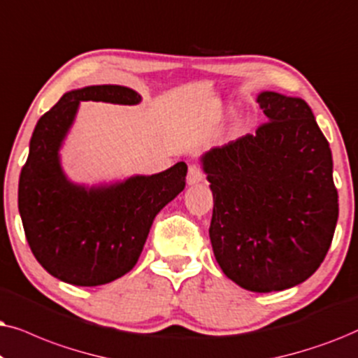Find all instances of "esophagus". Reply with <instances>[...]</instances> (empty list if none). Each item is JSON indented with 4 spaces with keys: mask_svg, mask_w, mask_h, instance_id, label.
Masks as SVG:
<instances>
[{
    "mask_svg": "<svg viewBox=\"0 0 358 358\" xmlns=\"http://www.w3.org/2000/svg\"><path fill=\"white\" fill-rule=\"evenodd\" d=\"M187 180H188V185H198V183H201L203 180H204L203 170L199 169L198 165H189Z\"/></svg>",
    "mask_w": 358,
    "mask_h": 358,
    "instance_id": "esophagus-1",
    "label": "esophagus"
}]
</instances>
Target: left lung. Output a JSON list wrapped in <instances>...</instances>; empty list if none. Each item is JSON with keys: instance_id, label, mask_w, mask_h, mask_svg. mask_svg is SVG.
<instances>
[{"instance_id": "left-lung-1", "label": "left lung", "mask_w": 358, "mask_h": 358, "mask_svg": "<svg viewBox=\"0 0 358 358\" xmlns=\"http://www.w3.org/2000/svg\"><path fill=\"white\" fill-rule=\"evenodd\" d=\"M268 122L201 157L214 208L213 252L224 275L255 293L308 280L334 237L332 154L301 98L262 92Z\"/></svg>"}]
</instances>
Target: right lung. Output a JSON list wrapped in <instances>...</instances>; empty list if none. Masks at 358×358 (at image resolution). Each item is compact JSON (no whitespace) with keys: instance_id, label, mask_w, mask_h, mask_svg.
Wrapping results in <instances>:
<instances>
[{"instance_id":"add662e5","label":"right lung","mask_w":358,"mask_h":358,"mask_svg":"<svg viewBox=\"0 0 358 358\" xmlns=\"http://www.w3.org/2000/svg\"><path fill=\"white\" fill-rule=\"evenodd\" d=\"M141 99L119 85L71 90L36 124L19 176L17 206L32 254L62 282L98 287L126 275L139 260L157 214L183 192L185 162L160 173L92 188L71 183L64 173L60 147L80 103L137 104Z\"/></svg>"}]
</instances>
